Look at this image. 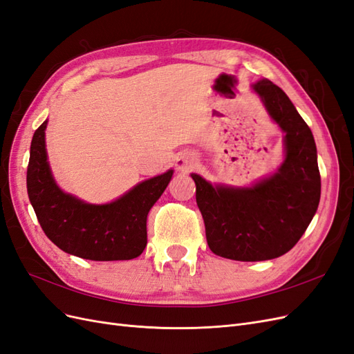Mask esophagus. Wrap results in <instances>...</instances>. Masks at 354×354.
<instances>
[{
	"label": "esophagus",
	"mask_w": 354,
	"mask_h": 354,
	"mask_svg": "<svg viewBox=\"0 0 354 354\" xmlns=\"http://www.w3.org/2000/svg\"><path fill=\"white\" fill-rule=\"evenodd\" d=\"M196 165H197V161L193 156H183V157H179L176 161V167L180 171H185V174L189 170H193Z\"/></svg>",
	"instance_id": "esophagus-1"
}]
</instances>
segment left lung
Listing matches in <instances>:
<instances>
[{
  "label": "left lung",
  "mask_w": 354,
  "mask_h": 354,
  "mask_svg": "<svg viewBox=\"0 0 354 354\" xmlns=\"http://www.w3.org/2000/svg\"><path fill=\"white\" fill-rule=\"evenodd\" d=\"M254 90L286 133V158L277 174L252 188H214L191 175L210 250L234 261H266L286 254L306 233L320 200L317 151L310 127L270 80H261Z\"/></svg>",
  "instance_id": "8db88e82"
}]
</instances>
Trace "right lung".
<instances>
[{"label": "right lung", "mask_w": 354, "mask_h": 354, "mask_svg": "<svg viewBox=\"0 0 354 354\" xmlns=\"http://www.w3.org/2000/svg\"><path fill=\"white\" fill-rule=\"evenodd\" d=\"M32 138L26 171L29 201L46 236L66 254L90 261H123L147 246V215L163 194L174 170L140 183L109 205H87L62 193L47 163L44 130Z\"/></svg>", "instance_id": "obj_1"}]
</instances>
